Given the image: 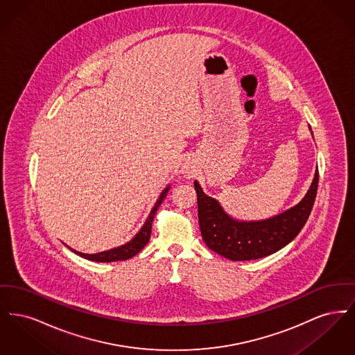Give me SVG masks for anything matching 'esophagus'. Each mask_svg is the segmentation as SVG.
I'll return each instance as SVG.
<instances>
[{
	"label": "esophagus",
	"mask_w": 355,
	"mask_h": 355,
	"mask_svg": "<svg viewBox=\"0 0 355 355\" xmlns=\"http://www.w3.org/2000/svg\"><path fill=\"white\" fill-rule=\"evenodd\" d=\"M184 175H185L186 178H191L193 177V171L190 169H186L184 171Z\"/></svg>",
	"instance_id": "obj_1"
}]
</instances>
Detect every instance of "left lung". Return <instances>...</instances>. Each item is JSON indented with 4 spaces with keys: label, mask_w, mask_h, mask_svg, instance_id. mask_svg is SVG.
I'll return each mask as SVG.
<instances>
[{
    "label": "left lung",
    "mask_w": 355,
    "mask_h": 355,
    "mask_svg": "<svg viewBox=\"0 0 355 355\" xmlns=\"http://www.w3.org/2000/svg\"><path fill=\"white\" fill-rule=\"evenodd\" d=\"M309 129L311 132V128ZM318 178L317 169L307 193L297 205L277 216L258 220L232 217L216 198L203 193L198 181H194L200 229L205 243L230 261L258 259L281 250L298 236L309 218L317 196Z\"/></svg>",
    "instance_id": "1"
}]
</instances>
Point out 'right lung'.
Returning <instances> with one entry per match:
<instances>
[{
    "label": "right lung",
    "mask_w": 355,
    "mask_h": 355,
    "mask_svg": "<svg viewBox=\"0 0 355 355\" xmlns=\"http://www.w3.org/2000/svg\"><path fill=\"white\" fill-rule=\"evenodd\" d=\"M169 190L170 185L166 186V187L162 190V193L159 194L158 200L154 203V206H153L152 210H150V213H149V216H148V218L145 220V223L141 226L139 232H138L129 242H126V243H123V245H121V246H117V248H113V249H110V250H106V252L96 254H85L81 253V252H77V250H74V249H71V248H69V249H70L71 252H74L77 255L83 257V258H86V259H89V261H96V262L126 261V259L135 257V254L139 253V252L146 246V243L149 242L150 234H152V225L154 216H155L157 209L159 207V205L164 202V200H165V197H166V194H168Z\"/></svg>",
    "instance_id": "obj_1"
}]
</instances>
